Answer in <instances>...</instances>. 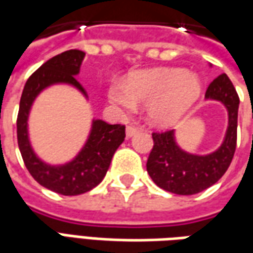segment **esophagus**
Instances as JSON below:
<instances>
[{"mask_svg": "<svg viewBox=\"0 0 253 253\" xmlns=\"http://www.w3.org/2000/svg\"><path fill=\"white\" fill-rule=\"evenodd\" d=\"M138 132V128L134 126H127L126 127V135L130 138V137H134L135 134Z\"/></svg>", "mask_w": 253, "mask_h": 253, "instance_id": "esophagus-1", "label": "esophagus"}]
</instances>
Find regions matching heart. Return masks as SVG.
Masks as SVG:
<instances>
[{"mask_svg": "<svg viewBox=\"0 0 253 253\" xmlns=\"http://www.w3.org/2000/svg\"><path fill=\"white\" fill-rule=\"evenodd\" d=\"M201 93V82L193 74L178 68L135 71L126 84L114 82L108 89L109 101L125 112L148 107L153 126L169 127L186 114Z\"/></svg>", "mask_w": 253, "mask_h": 253, "instance_id": "b5f03b06", "label": "heart"}]
</instances>
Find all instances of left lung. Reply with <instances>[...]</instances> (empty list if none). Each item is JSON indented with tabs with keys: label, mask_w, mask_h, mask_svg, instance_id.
<instances>
[{
	"label": "left lung",
	"mask_w": 253,
	"mask_h": 253,
	"mask_svg": "<svg viewBox=\"0 0 253 253\" xmlns=\"http://www.w3.org/2000/svg\"><path fill=\"white\" fill-rule=\"evenodd\" d=\"M206 97L222 101L229 112V127L218 151L207 156L190 155L175 144L174 130L152 132L153 148L146 169L152 181L167 192L182 196L200 193L223 176L233 160L237 145V91L229 77L222 74L210 84Z\"/></svg>",
	"instance_id": "obj_1"
}]
</instances>
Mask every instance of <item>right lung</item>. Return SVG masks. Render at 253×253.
Listing matches in <instances>:
<instances>
[{
    "instance_id": "add662e5",
    "label": "right lung",
    "mask_w": 253,
    "mask_h": 253,
    "mask_svg": "<svg viewBox=\"0 0 253 253\" xmlns=\"http://www.w3.org/2000/svg\"><path fill=\"white\" fill-rule=\"evenodd\" d=\"M84 57L82 50L71 49L41 65L24 84L16 122L17 144L28 172L40 185L64 196H77L96 188L104 179L114 153L126 137L125 125L93 121L87 142L72 162L64 166H49L35 156L27 131L28 114L35 97L53 84H70L87 96L84 86L75 79Z\"/></svg>"
}]
</instances>
